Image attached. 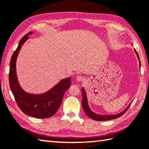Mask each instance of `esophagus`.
Instances as JSON below:
<instances>
[{"instance_id":"1","label":"esophagus","mask_w":149,"mask_h":149,"mask_svg":"<svg viewBox=\"0 0 149 149\" xmlns=\"http://www.w3.org/2000/svg\"><path fill=\"white\" fill-rule=\"evenodd\" d=\"M75 79H76L77 81H82L84 80V77L81 76V75H77Z\"/></svg>"}]
</instances>
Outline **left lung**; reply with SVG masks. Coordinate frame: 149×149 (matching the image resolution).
I'll list each match as a JSON object with an SVG mask.
<instances>
[{"label": "left lung", "instance_id": "1", "mask_svg": "<svg viewBox=\"0 0 149 149\" xmlns=\"http://www.w3.org/2000/svg\"><path fill=\"white\" fill-rule=\"evenodd\" d=\"M135 54L137 55V56L139 59V66L141 67V62H140V59H139V54L137 53V52L136 51V50L134 49ZM81 92H82V107L84 108V110L85 111V114L87 115L90 118H91L93 120H95L96 121H107V120H113V119H116V118H118L125 114V112L127 110L128 108L130 107L132 102L130 103L129 106L125 108V109L122 111V112L119 113V114H113V115H100V114H97L96 113L93 112V111L90 109V108L89 107V104H88V101H87V94L85 93V91L82 88L81 89Z\"/></svg>", "mask_w": 149, "mask_h": 149}]
</instances>
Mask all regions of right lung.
Listing matches in <instances>:
<instances>
[{
  "mask_svg": "<svg viewBox=\"0 0 149 149\" xmlns=\"http://www.w3.org/2000/svg\"><path fill=\"white\" fill-rule=\"evenodd\" d=\"M31 33L32 32L30 31L22 37L12 54L10 63V87L17 106L24 114L37 118H47L52 116L58 110L64 93L71 85L72 77L62 79L49 91L42 94H30L22 89L16 75V60L22 45L28 39V35Z\"/></svg>",
  "mask_w": 149,
  "mask_h": 149,
  "instance_id": "obj_1",
  "label": "right lung"
}]
</instances>
